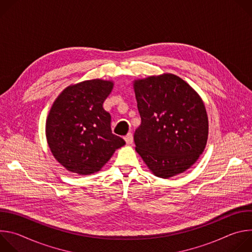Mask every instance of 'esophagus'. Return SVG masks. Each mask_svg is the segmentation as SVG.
<instances>
[{"instance_id":"esophagus-1","label":"esophagus","mask_w":252,"mask_h":252,"mask_svg":"<svg viewBox=\"0 0 252 252\" xmlns=\"http://www.w3.org/2000/svg\"><path fill=\"white\" fill-rule=\"evenodd\" d=\"M125 140H126V142L127 143V145H130V143H132V141H133V135H132V133H131V132H128V133L125 136Z\"/></svg>"}]
</instances>
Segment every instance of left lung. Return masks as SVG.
<instances>
[{"mask_svg": "<svg viewBox=\"0 0 252 252\" xmlns=\"http://www.w3.org/2000/svg\"><path fill=\"white\" fill-rule=\"evenodd\" d=\"M134 92L141 119L133 135L135 151L157 176L168 178L186 171L207 141L201 98L171 74L135 81Z\"/></svg>", "mask_w": 252, "mask_h": 252, "instance_id": "obj_1", "label": "left lung"}]
</instances>
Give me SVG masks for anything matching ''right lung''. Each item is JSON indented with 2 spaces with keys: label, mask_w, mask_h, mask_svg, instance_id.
<instances>
[{
  "label": "right lung",
  "mask_w": 252,
  "mask_h": 252,
  "mask_svg": "<svg viewBox=\"0 0 252 252\" xmlns=\"http://www.w3.org/2000/svg\"><path fill=\"white\" fill-rule=\"evenodd\" d=\"M113 83L91 80L67 87L54 102L46 132L55 158L79 174L98 171L126 141L112 132L102 104Z\"/></svg>",
  "instance_id": "right-lung-1"
}]
</instances>
